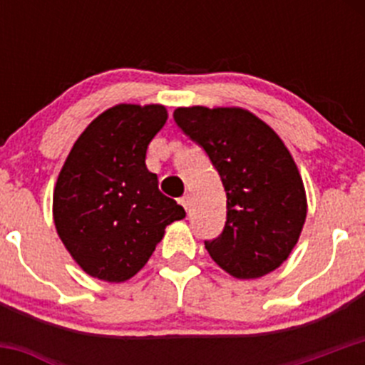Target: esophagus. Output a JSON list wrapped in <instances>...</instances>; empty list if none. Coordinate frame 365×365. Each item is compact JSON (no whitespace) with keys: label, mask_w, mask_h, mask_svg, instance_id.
I'll return each instance as SVG.
<instances>
[{"label":"esophagus","mask_w":365,"mask_h":365,"mask_svg":"<svg viewBox=\"0 0 365 365\" xmlns=\"http://www.w3.org/2000/svg\"><path fill=\"white\" fill-rule=\"evenodd\" d=\"M180 205H182L185 210L190 208V196H189V194H185L183 197H180Z\"/></svg>","instance_id":"esophagus-1"}]
</instances>
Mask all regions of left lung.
I'll return each mask as SVG.
<instances>
[{
  "label": "left lung",
  "mask_w": 365,
  "mask_h": 365,
  "mask_svg": "<svg viewBox=\"0 0 365 365\" xmlns=\"http://www.w3.org/2000/svg\"><path fill=\"white\" fill-rule=\"evenodd\" d=\"M175 121L205 150L226 190V226L205 247L237 279H257L288 259L307 215L304 182L282 139L242 108L175 109Z\"/></svg>",
  "instance_id": "obj_1"
}]
</instances>
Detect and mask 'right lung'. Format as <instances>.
<instances>
[{
	"label": "right lung",
	"instance_id": "right-lung-1",
	"mask_svg": "<svg viewBox=\"0 0 365 365\" xmlns=\"http://www.w3.org/2000/svg\"><path fill=\"white\" fill-rule=\"evenodd\" d=\"M160 104H118L77 138L58 175L53 219L77 264L95 279L125 282L146 264L165 226L185 210L159 190L146 148L164 127Z\"/></svg>",
	"mask_w": 365,
	"mask_h": 365
}]
</instances>
